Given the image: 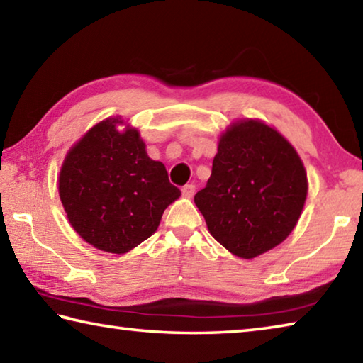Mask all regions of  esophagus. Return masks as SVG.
<instances>
[{
    "label": "esophagus",
    "mask_w": 363,
    "mask_h": 363,
    "mask_svg": "<svg viewBox=\"0 0 363 363\" xmlns=\"http://www.w3.org/2000/svg\"><path fill=\"white\" fill-rule=\"evenodd\" d=\"M195 194V186L194 184H187V186L182 187V195L186 196V199H192Z\"/></svg>",
    "instance_id": "1"
}]
</instances>
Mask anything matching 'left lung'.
Returning a JSON list of instances; mask_svg holds the SVG:
<instances>
[{"label":"left lung","instance_id":"obj_1","mask_svg":"<svg viewBox=\"0 0 363 363\" xmlns=\"http://www.w3.org/2000/svg\"><path fill=\"white\" fill-rule=\"evenodd\" d=\"M307 174L294 147L261 120L230 123L195 205L214 240L253 259L290 235L303 213Z\"/></svg>","mask_w":363,"mask_h":363}]
</instances>
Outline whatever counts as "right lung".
Wrapping results in <instances>:
<instances>
[{"label":"right lung","instance_id":"obj_1","mask_svg":"<svg viewBox=\"0 0 363 363\" xmlns=\"http://www.w3.org/2000/svg\"><path fill=\"white\" fill-rule=\"evenodd\" d=\"M59 196L70 225L84 242L125 255L155 233L163 211L179 199L181 190L168 181L164 164L147 155L136 128L121 116H110L67 152Z\"/></svg>","mask_w":363,"mask_h":363}]
</instances>
